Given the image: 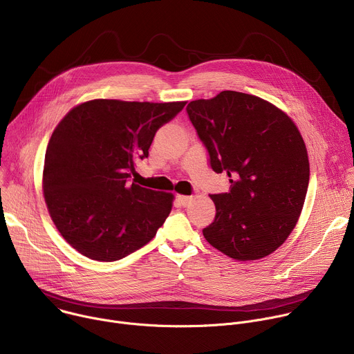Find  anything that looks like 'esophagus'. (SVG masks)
Segmentation results:
<instances>
[{"mask_svg": "<svg viewBox=\"0 0 354 354\" xmlns=\"http://www.w3.org/2000/svg\"><path fill=\"white\" fill-rule=\"evenodd\" d=\"M192 196H178V201H179V205L180 206H183V207H186V206H189V203L192 201Z\"/></svg>", "mask_w": 354, "mask_h": 354, "instance_id": "34e87169", "label": "esophagus"}]
</instances>
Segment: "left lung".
I'll return each instance as SVG.
<instances>
[{
  "label": "left lung",
  "instance_id": "obj_1",
  "mask_svg": "<svg viewBox=\"0 0 354 354\" xmlns=\"http://www.w3.org/2000/svg\"><path fill=\"white\" fill-rule=\"evenodd\" d=\"M186 112L212 169L231 178L227 193L210 194L216 217L205 238L238 261L268 257L294 230L308 189L298 129L274 105L235 91L193 100Z\"/></svg>",
  "mask_w": 354,
  "mask_h": 354
}]
</instances>
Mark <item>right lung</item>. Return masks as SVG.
Instances as JSON below:
<instances>
[{
  "mask_svg": "<svg viewBox=\"0 0 354 354\" xmlns=\"http://www.w3.org/2000/svg\"><path fill=\"white\" fill-rule=\"evenodd\" d=\"M185 105L95 99L59 123L46 149L43 192L55 225L80 254L113 262L156 236L174 194L130 178L158 129Z\"/></svg>",
  "mask_w": 354,
  "mask_h": 354,
  "instance_id": "1",
  "label": "right lung"
}]
</instances>
